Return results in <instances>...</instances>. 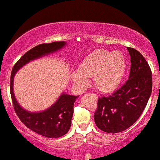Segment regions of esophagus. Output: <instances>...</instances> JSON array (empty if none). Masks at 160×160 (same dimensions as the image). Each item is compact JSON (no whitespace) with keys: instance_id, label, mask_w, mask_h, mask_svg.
<instances>
[{"instance_id":"esophagus-1","label":"esophagus","mask_w":160,"mask_h":160,"mask_svg":"<svg viewBox=\"0 0 160 160\" xmlns=\"http://www.w3.org/2000/svg\"><path fill=\"white\" fill-rule=\"evenodd\" d=\"M95 96H96V95H95Z\"/></svg>"}]
</instances>
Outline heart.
Instances as JSON below:
<instances>
[{"mask_svg": "<svg viewBox=\"0 0 160 160\" xmlns=\"http://www.w3.org/2000/svg\"><path fill=\"white\" fill-rule=\"evenodd\" d=\"M126 60L120 51L96 50L89 53L78 66V72H72L71 79L81 90L88 85L93 77L94 85L100 92L109 93L121 84L126 72Z\"/></svg>", "mask_w": 160, "mask_h": 160, "instance_id": "obj_1", "label": "heart"}]
</instances>
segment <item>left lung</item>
Segmentation results:
<instances>
[{
  "label": "left lung",
  "mask_w": 160,
  "mask_h": 160,
  "mask_svg": "<svg viewBox=\"0 0 160 160\" xmlns=\"http://www.w3.org/2000/svg\"><path fill=\"white\" fill-rule=\"evenodd\" d=\"M131 57L128 80L111 96L98 99L94 114L96 126L107 133L123 132L136 122L152 93V72L137 50L127 47Z\"/></svg>",
  "instance_id": "obj_1"
}]
</instances>
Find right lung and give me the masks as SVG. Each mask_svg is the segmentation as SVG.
Instances as JSON below:
<instances>
[{
    "label": "right lung",
    "instance_id": "right-lung-1",
    "mask_svg": "<svg viewBox=\"0 0 160 160\" xmlns=\"http://www.w3.org/2000/svg\"><path fill=\"white\" fill-rule=\"evenodd\" d=\"M64 41L42 43L26 52L15 64L11 75L10 90L15 113L22 122L36 133L47 138H59L68 132L72 125L74 113V102L78 96L61 93L58 100L46 110L31 112L20 106L15 98L13 85L15 74L30 61L51 54L64 47Z\"/></svg>",
    "mask_w": 160,
    "mask_h": 160
}]
</instances>
